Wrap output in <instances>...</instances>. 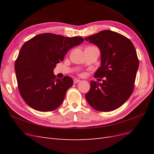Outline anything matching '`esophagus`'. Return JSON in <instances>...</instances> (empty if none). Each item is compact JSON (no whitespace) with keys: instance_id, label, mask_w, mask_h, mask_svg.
Masks as SVG:
<instances>
[{"instance_id":"34e87169","label":"esophagus","mask_w":154,"mask_h":154,"mask_svg":"<svg viewBox=\"0 0 154 154\" xmlns=\"http://www.w3.org/2000/svg\"><path fill=\"white\" fill-rule=\"evenodd\" d=\"M80 81L81 80H78V79H74L73 82H74V83H78L80 82Z\"/></svg>"}]
</instances>
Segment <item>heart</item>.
<instances>
[{"mask_svg":"<svg viewBox=\"0 0 154 154\" xmlns=\"http://www.w3.org/2000/svg\"><path fill=\"white\" fill-rule=\"evenodd\" d=\"M81 76H85V73H82V74H81Z\"/></svg>","mask_w":154,"mask_h":154,"instance_id":"b5f03b06","label":"heart"}]
</instances>
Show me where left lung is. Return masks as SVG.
<instances>
[{"instance_id":"left-lung-1","label":"left lung","mask_w":154,"mask_h":154,"mask_svg":"<svg viewBox=\"0 0 154 154\" xmlns=\"http://www.w3.org/2000/svg\"><path fill=\"white\" fill-rule=\"evenodd\" d=\"M85 39L100 49L101 66L94 78L105 77L100 84L91 82L85 98L96 110H114L125 103L134 91L139 67L136 49L127 37L109 30L101 31Z\"/></svg>"}]
</instances>
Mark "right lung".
I'll return each instance as SVG.
<instances>
[{"label":"right lung","instance_id":"1","mask_svg":"<svg viewBox=\"0 0 154 154\" xmlns=\"http://www.w3.org/2000/svg\"><path fill=\"white\" fill-rule=\"evenodd\" d=\"M80 36L71 38L42 33L27 40L22 46L15 63L20 94L33 109L50 112L62 103L66 93L73 84L69 76L56 78L53 69L63 60L72 48L81 44Z\"/></svg>","mask_w":154,"mask_h":154}]
</instances>
